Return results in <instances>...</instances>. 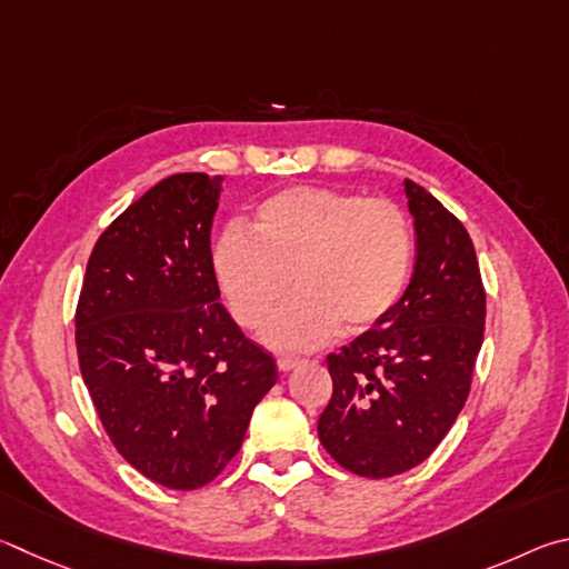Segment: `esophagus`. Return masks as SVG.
I'll return each mask as SVG.
<instances>
[{
  "label": "esophagus",
  "instance_id": "esophagus-1",
  "mask_svg": "<svg viewBox=\"0 0 569 569\" xmlns=\"http://www.w3.org/2000/svg\"><path fill=\"white\" fill-rule=\"evenodd\" d=\"M300 365H302V360H295V357H279L277 370L279 372H290V370H295V367H300Z\"/></svg>",
  "mask_w": 569,
  "mask_h": 569
}]
</instances>
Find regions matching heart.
I'll use <instances>...</instances> for the list:
<instances>
[{
  "mask_svg": "<svg viewBox=\"0 0 569 569\" xmlns=\"http://www.w3.org/2000/svg\"><path fill=\"white\" fill-rule=\"evenodd\" d=\"M254 237L227 227L212 247V274L229 315L264 330L274 350H312L337 332L372 330L400 305L412 272V229L400 207L330 187L300 184L267 197Z\"/></svg>",
  "mask_w": 569,
  "mask_h": 569,
  "instance_id": "heart-1",
  "label": "heart"
}]
</instances>
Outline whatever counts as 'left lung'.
<instances>
[{
    "label": "left lung",
    "mask_w": 569,
    "mask_h": 569,
    "mask_svg": "<svg viewBox=\"0 0 569 569\" xmlns=\"http://www.w3.org/2000/svg\"><path fill=\"white\" fill-rule=\"evenodd\" d=\"M417 259L400 305L327 357L332 400L317 435L337 465L360 477L412 470L450 432L470 395L485 335V287L460 219L405 179Z\"/></svg>",
    "instance_id": "8db88e82"
}]
</instances>
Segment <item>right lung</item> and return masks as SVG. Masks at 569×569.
Listing matches in <instances>:
<instances>
[{"instance_id": "1", "label": "right lung", "mask_w": 569, "mask_h": 569, "mask_svg": "<svg viewBox=\"0 0 569 569\" xmlns=\"http://www.w3.org/2000/svg\"><path fill=\"white\" fill-rule=\"evenodd\" d=\"M222 179L172 174L97 239L77 305V355L117 452L169 490H197L242 447L277 382L219 305L209 232Z\"/></svg>"}]
</instances>
